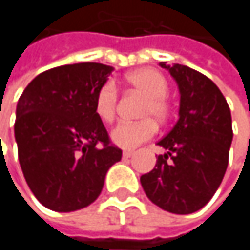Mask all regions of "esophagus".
<instances>
[{
    "label": "esophagus",
    "instance_id": "1",
    "mask_svg": "<svg viewBox=\"0 0 250 250\" xmlns=\"http://www.w3.org/2000/svg\"><path fill=\"white\" fill-rule=\"evenodd\" d=\"M133 156V152L131 150H125V152H123V158L125 159H128V158H131Z\"/></svg>",
    "mask_w": 250,
    "mask_h": 250
}]
</instances>
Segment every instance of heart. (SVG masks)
Segmentation results:
<instances>
[{"label":"heart","instance_id":"heart-1","mask_svg":"<svg viewBox=\"0 0 250 250\" xmlns=\"http://www.w3.org/2000/svg\"><path fill=\"white\" fill-rule=\"evenodd\" d=\"M127 85L145 98L140 108V117L143 120L136 123H120L110 133L111 142L122 149H134L143 142L152 139L156 133V123L162 122L169 114V105L167 101L168 81L155 69H137L125 76ZM119 91L113 81L104 82L94 98V110L100 120L110 123L116 117Z\"/></svg>","mask_w":250,"mask_h":250}]
</instances>
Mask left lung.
<instances>
[{
  "label": "left lung",
  "mask_w": 250,
  "mask_h": 250,
  "mask_svg": "<svg viewBox=\"0 0 250 250\" xmlns=\"http://www.w3.org/2000/svg\"><path fill=\"white\" fill-rule=\"evenodd\" d=\"M179 89V119L158 142L167 153L140 176L147 198L165 211L191 214L203 208L220 187L233 139L231 114L217 85L184 66L159 63Z\"/></svg>",
  "instance_id": "left-lung-1"
}]
</instances>
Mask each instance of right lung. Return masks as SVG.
<instances>
[{
    "label": "right lung",
    "mask_w": 250,
    "mask_h": 250,
    "mask_svg": "<svg viewBox=\"0 0 250 250\" xmlns=\"http://www.w3.org/2000/svg\"><path fill=\"white\" fill-rule=\"evenodd\" d=\"M113 66L63 65L37 75L23 91L14 136L25 182L49 210L69 213L94 203L107 171L122 159L94 110Z\"/></svg>",
    "instance_id": "obj_1"
}]
</instances>
